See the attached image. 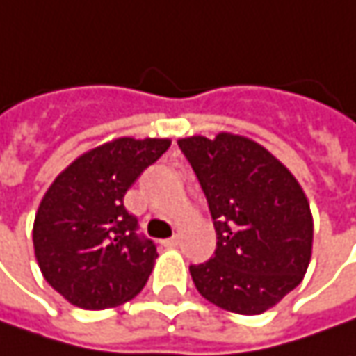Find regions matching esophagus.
Instances as JSON below:
<instances>
[{
	"instance_id": "1",
	"label": "esophagus",
	"mask_w": 356,
	"mask_h": 356,
	"mask_svg": "<svg viewBox=\"0 0 356 356\" xmlns=\"http://www.w3.org/2000/svg\"><path fill=\"white\" fill-rule=\"evenodd\" d=\"M178 241H180V239H178V236H172V238L164 239L162 243H164L166 248H176V245H178Z\"/></svg>"
}]
</instances>
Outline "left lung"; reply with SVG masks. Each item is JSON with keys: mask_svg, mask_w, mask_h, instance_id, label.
I'll use <instances>...</instances> for the list:
<instances>
[{"mask_svg": "<svg viewBox=\"0 0 356 356\" xmlns=\"http://www.w3.org/2000/svg\"><path fill=\"white\" fill-rule=\"evenodd\" d=\"M206 194L216 252L190 266L202 297L259 315L301 283L313 250V216L295 176L261 144L220 132L178 140Z\"/></svg>", "mask_w": 356, "mask_h": 356, "instance_id": "1", "label": "left lung"}]
</instances>
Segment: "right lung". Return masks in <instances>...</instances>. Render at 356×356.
Here are the masks:
<instances>
[{"instance_id": "obj_1", "label": "right lung", "mask_w": 356, "mask_h": 356, "mask_svg": "<svg viewBox=\"0 0 356 356\" xmlns=\"http://www.w3.org/2000/svg\"><path fill=\"white\" fill-rule=\"evenodd\" d=\"M168 146V138H117L81 154L49 186L35 213V257L71 305L117 307L146 285L156 245L136 234L124 194Z\"/></svg>"}]
</instances>
